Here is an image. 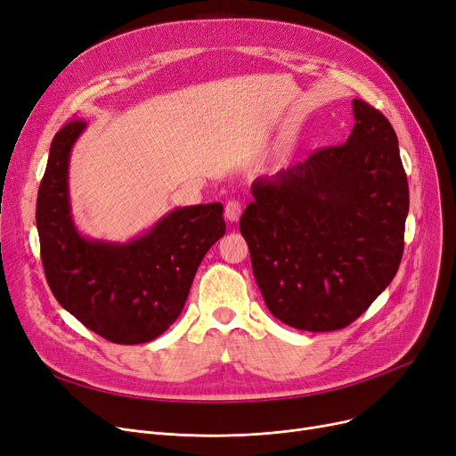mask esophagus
<instances>
[{
	"mask_svg": "<svg viewBox=\"0 0 456 456\" xmlns=\"http://www.w3.org/2000/svg\"><path fill=\"white\" fill-rule=\"evenodd\" d=\"M242 214V203L238 200H229L225 203V218L229 222H238V218H240Z\"/></svg>",
	"mask_w": 456,
	"mask_h": 456,
	"instance_id": "1",
	"label": "esophagus"
}]
</instances>
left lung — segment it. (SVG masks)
<instances>
[{"label": "left lung", "mask_w": 456, "mask_h": 456, "mask_svg": "<svg viewBox=\"0 0 456 456\" xmlns=\"http://www.w3.org/2000/svg\"><path fill=\"white\" fill-rule=\"evenodd\" d=\"M346 143L253 183L240 218L270 313L313 332L344 329L397 273L409 183L380 110L353 100Z\"/></svg>", "instance_id": "8db88e82"}]
</instances>
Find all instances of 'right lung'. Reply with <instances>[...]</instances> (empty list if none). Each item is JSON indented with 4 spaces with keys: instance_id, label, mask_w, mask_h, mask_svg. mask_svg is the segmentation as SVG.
<instances>
[{
    "instance_id": "right-lung-1",
    "label": "right lung",
    "mask_w": 456,
    "mask_h": 456,
    "mask_svg": "<svg viewBox=\"0 0 456 456\" xmlns=\"http://www.w3.org/2000/svg\"><path fill=\"white\" fill-rule=\"evenodd\" d=\"M85 127L71 119L55 134L38 188L44 273L61 306L105 340L151 342L179 318L205 253L225 234L224 205L175 208L127 244L81 236L69 212L68 164Z\"/></svg>"
}]
</instances>
